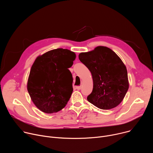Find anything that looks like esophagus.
Segmentation results:
<instances>
[{"instance_id": "34e87169", "label": "esophagus", "mask_w": 153, "mask_h": 153, "mask_svg": "<svg viewBox=\"0 0 153 153\" xmlns=\"http://www.w3.org/2000/svg\"><path fill=\"white\" fill-rule=\"evenodd\" d=\"M76 88L77 90H81V88H82V86H77L76 87Z\"/></svg>"}]
</instances>
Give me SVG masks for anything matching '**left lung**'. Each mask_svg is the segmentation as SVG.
<instances>
[{"label": "left lung", "mask_w": 153, "mask_h": 153, "mask_svg": "<svg viewBox=\"0 0 153 153\" xmlns=\"http://www.w3.org/2000/svg\"><path fill=\"white\" fill-rule=\"evenodd\" d=\"M79 59L93 77V89L88 101L102 110L119 105L129 88L126 68L120 57L110 48L99 46L80 53Z\"/></svg>", "instance_id": "1"}]
</instances>
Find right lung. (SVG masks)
Masks as SVG:
<instances>
[{
	"mask_svg": "<svg viewBox=\"0 0 153 153\" xmlns=\"http://www.w3.org/2000/svg\"><path fill=\"white\" fill-rule=\"evenodd\" d=\"M76 54L67 49L57 48L38 56L31 68L27 90L40 111L51 114L67 104L73 91V76L68 70Z\"/></svg>",
	"mask_w": 153,
	"mask_h": 153,
	"instance_id": "right-lung-1",
	"label": "right lung"
}]
</instances>
